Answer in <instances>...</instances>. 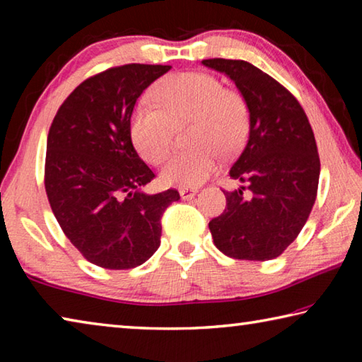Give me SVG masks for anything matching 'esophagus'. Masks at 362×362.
I'll list each match as a JSON object with an SVG mask.
<instances>
[{
	"mask_svg": "<svg viewBox=\"0 0 362 362\" xmlns=\"http://www.w3.org/2000/svg\"><path fill=\"white\" fill-rule=\"evenodd\" d=\"M196 192H198V188H194V187H182L179 189V193H180V196H182L183 199L193 198V196L196 194Z\"/></svg>",
	"mask_w": 362,
	"mask_h": 362,
	"instance_id": "1",
	"label": "esophagus"
}]
</instances>
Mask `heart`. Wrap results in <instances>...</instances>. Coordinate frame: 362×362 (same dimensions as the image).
<instances>
[{
	"instance_id": "1",
	"label": "heart",
	"mask_w": 362,
	"mask_h": 362,
	"mask_svg": "<svg viewBox=\"0 0 362 362\" xmlns=\"http://www.w3.org/2000/svg\"><path fill=\"white\" fill-rule=\"evenodd\" d=\"M156 105L140 103L131 119V136L145 161L159 164L173 145L174 127L192 121L193 150L177 153L161 173L166 185L194 187L217 166L218 153L231 155L247 134L249 113L243 95L225 89L206 73H179L156 86Z\"/></svg>"
}]
</instances>
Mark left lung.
Listing matches in <instances>:
<instances>
[{"label": "left lung", "instance_id": "left-lung-1", "mask_svg": "<svg viewBox=\"0 0 362 362\" xmlns=\"http://www.w3.org/2000/svg\"><path fill=\"white\" fill-rule=\"evenodd\" d=\"M203 65L230 76L249 110L247 144L230 169L243 185L223 189L225 211L209 222L214 244L233 259H276L316 199L321 163L313 129L296 97L252 64L206 59Z\"/></svg>", "mask_w": 362, "mask_h": 362}]
</instances>
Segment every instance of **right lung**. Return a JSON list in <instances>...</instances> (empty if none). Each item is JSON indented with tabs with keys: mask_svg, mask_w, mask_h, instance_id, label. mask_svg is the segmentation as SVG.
Instances as JSON below:
<instances>
[{
	"mask_svg": "<svg viewBox=\"0 0 362 362\" xmlns=\"http://www.w3.org/2000/svg\"><path fill=\"white\" fill-rule=\"evenodd\" d=\"M170 65L127 64L83 81L60 105L47 134L45 187L60 228L86 260L107 269L142 265L161 243V217L180 199L155 179L131 140L140 94Z\"/></svg>",
	"mask_w": 362,
	"mask_h": 362,
	"instance_id": "right-lung-1",
	"label": "right lung"
}]
</instances>
